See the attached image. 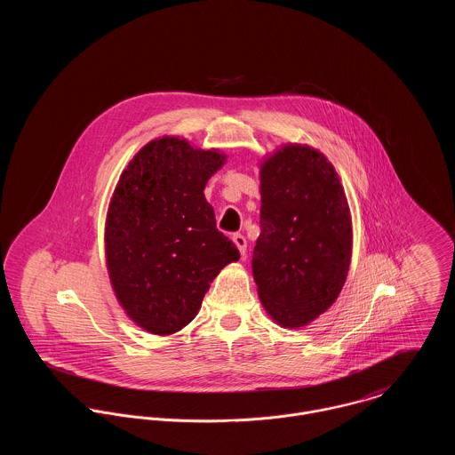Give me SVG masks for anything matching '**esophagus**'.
Masks as SVG:
<instances>
[{
	"mask_svg": "<svg viewBox=\"0 0 455 455\" xmlns=\"http://www.w3.org/2000/svg\"><path fill=\"white\" fill-rule=\"evenodd\" d=\"M233 242H235L236 249L240 251V256L245 258V254H247V240H245V236L243 235H235Z\"/></svg>",
	"mask_w": 455,
	"mask_h": 455,
	"instance_id": "34e87169",
	"label": "esophagus"
}]
</instances>
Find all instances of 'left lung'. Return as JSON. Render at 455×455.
Here are the masks:
<instances>
[{"label": "left lung", "instance_id": "1", "mask_svg": "<svg viewBox=\"0 0 455 455\" xmlns=\"http://www.w3.org/2000/svg\"><path fill=\"white\" fill-rule=\"evenodd\" d=\"M260 235L252 273L266 314L282 327L312 324L339 296L352 259V215L323 152L287 143L259 166Z\"/></svg>", "mask_w": 455, "mask_h": 455}]
</instances>
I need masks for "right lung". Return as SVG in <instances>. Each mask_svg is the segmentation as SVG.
I'll list each match as a JSON object with an SVG mask.
<instances>
[{"label":"right lung","instance_id":"right-lung-1","mask_svg":"<svg viewBox=\"0 0 455 455\" xmlns=\"http://www.w3.org/2000/svg\"><path fill=\"white\" fill-rule=\"evenodd\" d=\"M224 163L217 148L161 136L121 173L105 222L107 269L119 305L147 332L189 324L213 278L240 259L203 193Z\"/></svg>","mask_w":455,"mask_h":455}]
</instances>
